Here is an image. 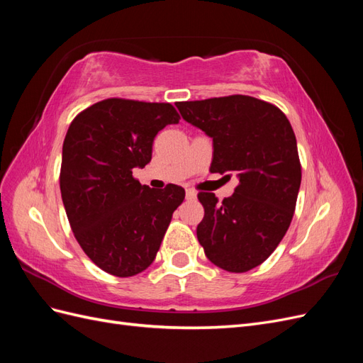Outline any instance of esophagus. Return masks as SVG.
<instances>
[{"instance_id": "1", "label": "esophagus", "mask_w": 363, "mask_h": 363, "mask_svg": "<svg viewBox=\"0 0 363 363\" xmlns=\"http://www.w3.org/2000/svg\"><path fill=\"white\" fill-rule=\"evenodd\" d=\"M195 199H196V192H195V191H192V189L186 191V200L192 201V200H195Z\"/></svg>"}]
</instances>
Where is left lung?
<instances>
[{
  "instance_id": "1",
  "label": "left lung",
  "mask_w": 363,
  "mask_h": 363,
  "mask_svg": "<svg viewBox=\"0 0 363 363\" xmlns=\"http://www.w3.org/2000/svg\"><path fill=\"white\" fill-rule=\"evenodd\" d=\"M186 123L212 139L213 172H236L232 196L199 194L196 238L207 259L230 272L265 262L286 235L301 183L294 130L284 113L247 95L175 104ZM230 177V175H228Z\"/></svg>"
}]
</instances>
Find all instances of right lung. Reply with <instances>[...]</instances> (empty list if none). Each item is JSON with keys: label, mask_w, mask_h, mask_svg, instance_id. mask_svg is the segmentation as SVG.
I'll return each instance as SVG.
<instances>
[{"label": "right lung", "mask_w": 363, "mask_h": 363, "mask_svg": "<svg viewBox=\"0 0 363 363\" xmlns=\"http://www.w3.org/2000/svg\"><path fill=\"white\" fill-rule=\"evenodd\" d=\"M169 103L108 100L71 123L62 150L60 192L71 228L96 267L131 277L156 259L184 189H151L133 179L151 160L162 128L179 124Z\"/></svg>", "instance_id": "1"}]
</instances>
